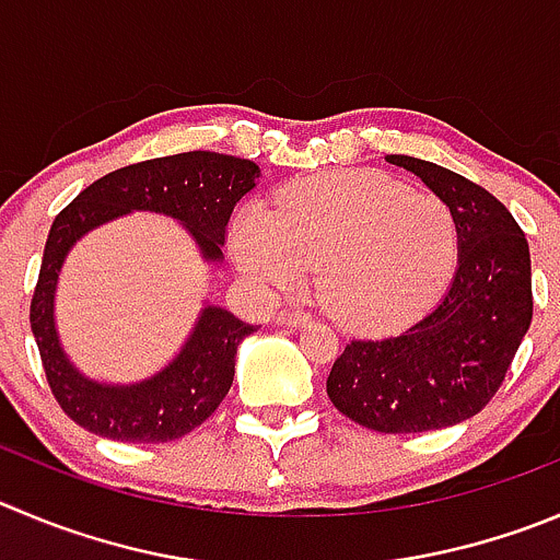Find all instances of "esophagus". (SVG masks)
Listing matches in <instances>:
<instances>
[{"mask_svg":"<svg viewBox=\"0 0 560 560\" xmlns=\"http://www.w3.org/2000/svg\"><path fill=\"white\" fill-rule=\"evenodd\" d=\"M276 320H279L281 326L304 328V326H310V323H312V315H310V312H304V310H284V312H279V317H276Z\"/></svg>","mask_w":560,"mask_h":560,"instance_id":"esophagus-1","label":"esophagus"}]
</instances>
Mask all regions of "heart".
Segmentation results:
<instances>
[{
	"label": "heart",
	"mask_w": 560,
	"mask_h": 560,
	"mask_svg": "<svg viewBox=\"0 0 560 560\" xmlns=\"http://www.w3.org/2000/svg\"><path fill=\"white\" fill-rule=\"evenodd\" d=\"M232 248L248 279L284 290L317 268L320 301L362 328L420 315L445 290L458 256L453 209L375 171L287 185L273 212L245 209Z\"/></svg>",
	"instance_id": "obj_1"
}]
</instances>
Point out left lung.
I'll use <instances>...</instances> for the list:
<instances>
[{"mask_svg": "<svg viewBox=\"0 0 560 560\" xmlns=\"http://www.w3.org/2000/svg\"><path fill=\"white\" fill-rule=\"evenodd\" d=\"M420 176L458 223V265L431 312L395 337L353 339L328 373L331 404L381 433H422L478 415L530 328V250L505 203L436 162L386 154Z\"/></svg>", "mask_w": 560, "mask_h": 560, "instance_id": "1", "label": "left lung"}]
</instances>
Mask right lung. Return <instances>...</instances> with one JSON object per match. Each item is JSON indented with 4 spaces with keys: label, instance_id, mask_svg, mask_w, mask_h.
<instances>
[{
    "label": "right lung",
    "instance_id": "obj_1",
    "mask_svg": "<svg viewBox=\"0 0 560 560\" xmlns=\"http://www.w3.org/2000/svg\"><path fill=\"white\" fill-rule=\"evenodd\" d=\"M259 165L215 151H185L135 162L102 176L62 209L49 229L30 323L51 395L77 425L115 442H171L201 425L234 381L237 345L256 331L221 306H203L174 362L138 384H98L68 362L55 328L57 276L77 240L102 223L143 209L179 221L203 259L221 262L240 198L256 187Z\"/></svg>",
    "mask_w": 560,
    "mask_h": 560
}]
</instances>
